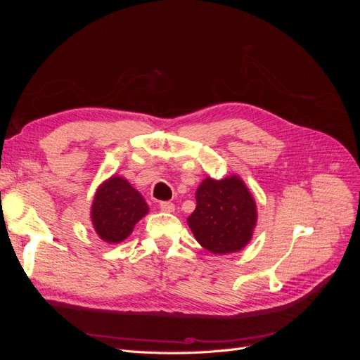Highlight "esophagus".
Segmentation results:
<instances>
[{
	"label": "esophagus",
	"instance_id": "obj_1",
	"mask_svg": "<svg viewBox=\"0 0 360 360\" xmlns=\"http://www.w3.org/2000/svg\"><path fill=\"white\" fill-rule=\"evenodd\" d=\"M159 207H160V210L162 212H165V213H172L174 210H176V205H174L172 202H169V201H163V202H160L159 204Z\"/></svg>",
	"mask_w": 360,
	"mask_h": 360
}]
</instances>
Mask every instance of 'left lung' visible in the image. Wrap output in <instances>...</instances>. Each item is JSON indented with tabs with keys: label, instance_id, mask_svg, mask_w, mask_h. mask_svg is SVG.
Segmentation results:
<instances>
[{
	"label": "left lung",
	"instance_id": "left-lung-1",
	"mask_svg": "<svg viewBox=\"0 0 360 360\" xmlns=\"http://www.w3.org/2000/svg\"><path fill=\"white\" fill-rule=\"evenodd\" d=\"M197 207L188 225L197 242L214 255L242 250L254 236L257 204L246 183L237 176L205 177L195 192Z\"/></svg>",
	"mask_w": 360,
	"mask_h": 360
}]
</instances>
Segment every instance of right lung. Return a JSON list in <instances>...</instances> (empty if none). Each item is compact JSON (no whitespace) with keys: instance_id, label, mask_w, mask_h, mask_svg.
I'll list each match as a JSON object with an SVG mask.
<instances>
[{"instance_id":"obj_1","label":"right lung","mask_w":360,"mask_h":360,"mask_svg":"<svg viewBox=\"0 0 360 360\" xmlns=\"http://www.w3.org/2000/svg\"><path fill=\"white\" fill-rule=\"evenodd\" d=\"M148 213V204L122 176H111L96 189L90 219L101 240L117 245L132 234Z\"/></svg>"}]
</instances>
